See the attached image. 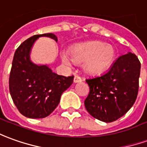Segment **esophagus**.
Here are the masks:
<instances>
[{"mask_svg": "<svg viewBox=\"0 0 147 147\" xmlns=\"http://www.w3.org/2000/svg\"><path fill=\"white\" fill-rule=\"evenodd\" d=\"M82 81V78L79 76H75L74 77V83H80Z\"/></svg>", "mask_w": 147, "mask_h": 147, "instance_id": "esophagus-1", "label": "esophagus"}]
</instances>
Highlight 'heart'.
I'll list each match as a JSON object with an SVG mask.
<instances>
[{"label": "heart", "mask_w": 147, "mask_h": 147, "mask_svg": "<svg viewBox=\"0 0 147 147\" xmlns=\"http://www.w3.org/2000/svg\"><path fill=\"white\" fill-rule=\"evenodd\" d=\"M115 52L111 45L102 42H91L75 48L71 56L66 52L61 54L63 63H84V70L90 75H100L107 70L113 63Z\"/></svg>", "instance_id": "b5f03b06"}]
</instances>
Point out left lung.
Here are the masks:
<instances>
[{"mask_svg": "<svg viewBox=\"0 0 147 147\" xmlns=\"http://www.w3.org/2000/svg\"><path fill=\"white\" fill-rule=\"evenodd\" d=\"M140 69L138 57L128 52L119 56L107 72L86 80L90 91L84 105L88 113L105 123L123 116L137 98Z\"/></svg>", "mask_w": 147, "mask_h": 147, "instance_id": "left-lung-1", "label": "left lung"}]
</instances>
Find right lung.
<instances>
[{
	"instance_id": "obj_1",
	"label": "right lung",
	"mask_w": 147,
	"mask_h": 147,
	"mask_svg": "<svg viewBox=\"0 0 147 147\" xmlns=\"http://www.w3.org/2000/svg\"><path fill=\"white\" fill-rule=\"evenodd\" d=\"M40 36H48L57 41L56 35L52 33L28 38L16 50L9 75V92L13 102L20 114L30 119L49 116L74 79L73 76H59L47 65H36L31 61L32 47Z\"/></svg>"
}]
</instances>
